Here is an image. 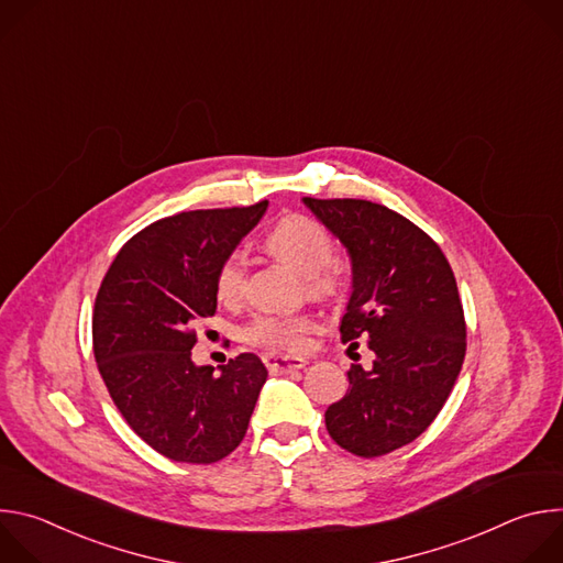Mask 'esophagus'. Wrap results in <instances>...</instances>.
I'll use <instances>...</instances> for the list:
<instances>
[{
	"label": "esophagus",
	"mask_w": 563,
	"mask_h": 563,
	"mask_svg": "<svg viewBox=\"0 0 563 563\" xmlns=\"http://www.w3.org/2000/svg\"><path fill=\"white\" fill-rule=\"evenodd\" d=\"M267 369L272 374H287V372H296L302 369L307 365L305 358H296V356H280V354H265L263 356Z\"/></svg>",
	"instance_id": "obj_1"
}]
</instances>
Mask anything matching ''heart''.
<instances>
[{"label": "heart", "mask_w": 563, "mask_h": 563, "mask_svg": "<svg viewBox=\"0 0 563 563\" xmlns=\"http://www.w3.org/2000/svg\"><path fill=\"white\" fill-rule=\"evenodd\" d=\"M267 250L305 276L311 294L328 296L336 289V272L330 265L334 243L330 233L307 216L283 218L265 240ZM247 261L240 252L229 254L216 276V294L224 302H233L245 291ZM313 320L307 313L258 316L243 330L247 343L269 352H300L307 347V336Z\"/></svg>", "instance_id": "heart-1"}]
</instances>
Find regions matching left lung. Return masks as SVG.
Masks as SVG:
<instances>
[{
  "mask_svg": "<svg viewBox=\"0 0 563 563\" xmlns=\"http://www.w3.org/2000/svg\"><path fill=\"white\" fill-rule=\"evenodd\" d=\"M302 205L341 240L352 294L341 339H365L369 369L352 365L347 394L325 412L330 437L356 456L408 445L437 419L465 356V320L450 263L434 240L369 200Z\"/></svg>",
  "mask_w": 563,
  "mask_h": 563,
  "instance_id": "obj_1",
  "label": "left lung"
}]
</instances>
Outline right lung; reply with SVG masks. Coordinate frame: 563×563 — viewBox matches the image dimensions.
Listing matches in <instances>:
<instances>
[{
	"label": "right lung",
	"instance_id": "1",
	"mask_svg": "<svg viewBox=\"0 0 563 563\" xmlns=\"http://www.w3.org/2000/svg\"><path fill=\"white\" fill-rule=\"evenodd\" d=\"M252 207L183 211L120 250L93 309V352L113 404L155 452L216 463L245 439L267 367L240 354L213 374L196 365V328L216 313L222 261L265 216Z\"/></svg>",
	"mask_w": 563,
	"mask_h": 563
}]
</instances>
